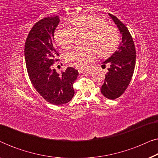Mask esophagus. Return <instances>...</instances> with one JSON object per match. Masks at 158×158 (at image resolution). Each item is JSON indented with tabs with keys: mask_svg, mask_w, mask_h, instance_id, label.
Here are the masks:
<instances>
[{
	"mask_svg": "<svg viewBox=\"0 0 158 158\" xmlns=\"http://www.w3.org/2000/svg\"><path fill=\"white\" fill-rule=\"evenodd\" d=\"M78 72L81 74H90V71L89 70H79Z\"/></svg>",
	"mask_w": 158,
	"mask_h": 158,
	"instance_id": "obj_1",
	"label": "esophagus"
}]
</instances>
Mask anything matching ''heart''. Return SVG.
<instances>
[{
    "instance_id": "obj_1",
    "label": "heart",
    "mask_w": 158,
    "mask_h": 158,
    "mask_svg": "<svg viewBox=\"0 0 158 158\" xmlns=\"http://www.w3.org/2000/svg\"><path fill=\"white\" fill-rule=\"evenodd\" d=\"M73 27L62 25L56 29L55 39L62 48L68 49L74 44L76 34H88L85 49H73L64 55L68 64L83 68L90 63L97 56L107 57L113 54L119 44L120 36L116 28L108 25L105 19L89 15H83L69 21Z\"/></svg>"
}]
</instances>
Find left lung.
Listing matches in <instances>:
<instances>
[{
  "label": "left lung",
  "mask_w": 158,
  "mask_h": 158,
  "mask_svg": "<svg viewBox=\"0 0 158 158\" xmlns=\"http://www.w3.org/2000/svg\"><path fill=\"white\" fill-rule=\"evenodd\" d=\"M122 35L118 50L103 62L109 65L101 92L106 98L114 100L124 94L132 77L136 62V50L133 39L126 26L117 17L109 14Z\"/></svg>",
  "instance_id": "8db88e82"
}]
</instances>
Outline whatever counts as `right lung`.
<instances>
[{"label": "right lung", "instance_id": "1", "mask_svg": "<svg viewBox=\"0 0 158 158\" xmlns=\"http://www.w3.org/2000/svg\"><path fill=\"white\" fill-rule=\"evenodd\" d=\"M60 23L57 16L47 17L32 27L26 40L25 61L30 81L47 102L55 105L68 103L75 94L73 83L78 71L68 67L62 74L52 65L59 54L55 49L54 33Z\"/></svg>", "mask_w": 158, "mask_h": 158}]
</instances>
